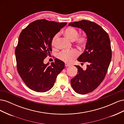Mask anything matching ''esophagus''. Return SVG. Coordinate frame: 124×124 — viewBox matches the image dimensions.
<instances>
[{
  "label": "esophagus",
  "mask_w": 124,
  "mask_h": 124,
  "mask_svg": "<svg viewBox=\"0 0 124 124\" xmlns=\"http://www.w3.org/2000/svg\"><path fill=\"white\" fill-rule=\"evenodd\" d=\"M70 66V65L68 64V63H65V66H66V67H69V66Z\"/></svg>",
  "instance_id": "34e87169"
}]
</instances>
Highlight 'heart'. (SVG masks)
<instances>
[{
  "mask_svg": "<svg viewBox=\"0 0 124 124\" xmlns=\"http://www.w3.org/2000/svg\"><path fill=\"white\" fill-rule=\"evenodd\" d=\"M63 35L67 39L71 41H75L77 46L80 48H83L87 41V38L84 35L78 36V32L76 29L72 27H68L66 28L63 31ZM58 35H55L52 39L51 45L52 46H55L56 41L58 38ZM78 55V53L75 50L63 51L57 55V58L62 61L66 62H71Z\"/></svg>",
  "mask_w": 124,
  "mask_h": 124,
  "instance_id": "heart-1",
  "label": "heart"
}]
</instances>
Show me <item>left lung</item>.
Masks as SVG:
<instances>
[{
	"instance_id": "8db88e82",
	"label": "left lung",
	"mask_w": 124,
	"mask_h": 124,
	"mask_svg": "<svg viewBox=\"0 0 124 124\" xmlns=\"http://www.w3.org/2000/svg\"><path fill=\"white\" fill-rule=\"evenodd\" d=\"M68 25L82 29L87 37L85 49L78 59L81 64L86 62V69L75 65L78 73L71 80L74 91L84 95L95 90L106 76L112 58L110 40L107 32L94 22L82 20Z\"/></svg>"
}]
</instances>
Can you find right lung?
I'll return each instance as SVG.
<instances>
[{
	"instance_id": "obj_1",
	"label": "right lung",
	"mask_w": 124,
	"mask_h": 124,
	"mask_svg": "<svg viewBox=\"0 0 124 124\" xmlns=\"http://www.w3.org/2000/svg\"><path fill=\"white\" fill-rule=\"evenodd\" d=\"M66 22L57 23L46 20L32 22L21 32L16 48L17 69L28 87L37 92L51 89L65 63L58 59L44 64L43 61L52 52L53 37Z\"/></svg>"
}]
</instances>
